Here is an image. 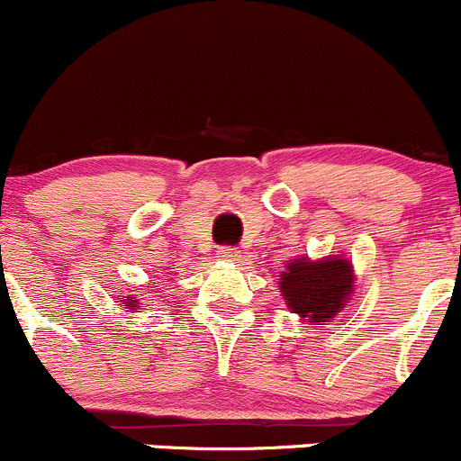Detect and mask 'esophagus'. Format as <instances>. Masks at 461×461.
<instances>
[{
	"label": "esophagus",
	"mask_w": 461,
	"mask_h": 461,
	"mask_svg": "<svg viewBox=\"0 0 461 461\" xmlns=\"http://www.w3.org/2000/svg\"><path fill=\"white\" fill-rule=\"evenodd\" d=\"M217 258H220L221 262L237 264V262H240V259H241V255H240V250L230 249V246H224V249H220V250H217Z\"/></svg>",
	"instance_id": "obj_1"
}]
</instances>
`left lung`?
Masks as SVG:
<instances>
[{
  "instance_id": "obj_1",
  "label": "left lung",
  "mask_w": 461,
  "mask_h": 461,
  "mask_svg": "<svg viewBox=\"0 0 461 461\" xmlns=\"http://www.w3.org/2000/svg\"><path fill=\"white\" fill-rule=\"evenodd\" d=\"M353 262L344 255L288 259L279 275V293L288 311L308 324H326L339 315L355 291Z\"/></svg>"
}]
</instances>
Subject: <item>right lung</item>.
Here are the masks:
<instances>
[{"label": "right lung", "mask_w": 461, "mask_h": 461, "mask_svg": "<svg viewBox=\"0 0 461 461\" xmlns=\"http://www.w3.org/2000/svg\"><path fill=\"white\" fill-rule=\"evenodd\" d=\"M120 302L124 303V306L128 308V312H131V311H137V308H140V302H137L135 297H132V295H131V297H124V295H122V297H120Z\"/></svg>", "instance_id": "add662e5"}]
</instances>
